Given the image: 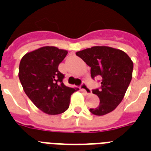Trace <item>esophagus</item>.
Returning a JSON list of instances; mask_svg holds the SVG:
<instances>
[{
	"label": "esophagus",
	"instance_id": "1",
	"mask_svg": "<svg viewBox=\"0 0 151 151\" xmlns=\"http://www.w3.org/2000/svg\"><path fill=\"white\" fill-rule=\"evenodd\" d=\"M81 89H82L87 95L91 94V92H92V91L90 89V88L88 86L87 83L86 82H82V84L81 85Z\"/></svg>",
	"mask_w": 151,
	"mask_h": 151
}]
</instances>
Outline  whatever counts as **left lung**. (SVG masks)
Listing matches in <instances>:
<instances>
[{"mask_svg": "<svg viewBox=\"0 0 151 151\" xmlns=\"http://www.w3.org/2000/svg\"><path fill=\"white\" fill-rule=\"evenodd\" d=\"M91 67V77L102 78L101 86L92 90L98 96L99 104L91 108L95 115L106 114L122 102L131 82L133 63L123 51L106 46H95L76 52Z\"/></svg>", "mask_w": 151, "mask_h": 151, "instance_id": "1", "label": "left lung"}]
</instances>
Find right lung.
Wrapping results in <instances>:
<instances>
[{"label":"right lung","mask_w":151,"mask_h":151,"mask_svg":"<svg viewBox=\"0 0 151 151\" xmlns=\"http://www.w3.org/2000/svg\"><path fill=\"white\" fill-rule=\"evenodd\" d=\"M67 51L45 46L29 52L19 63V78L25 93L37 107L48 114H59L69 108L70 96L78 89L64 85L59 64Z\"/></svg>","instance_id":"obj_1"}]
</instances>
